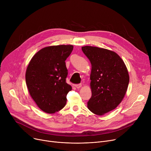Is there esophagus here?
I'll use <instances>...</instances> for the list:
<instances>
[{
    "label": "esophagus",
    "instance_id": "1",
    "mask_svg": "<svg viewBox=\"0 0 151 151\" xmlns=\"http://www.w3.org/2000/svg\"><path fill=\"white\" fill-rule=\"evenodd\" d=\"M82 86V84H76L75 85V87L77 88V89H80L81 87Z\"/></svg>",
    "mask_w": 151,
    "mask_h": 151
}]
</instances>
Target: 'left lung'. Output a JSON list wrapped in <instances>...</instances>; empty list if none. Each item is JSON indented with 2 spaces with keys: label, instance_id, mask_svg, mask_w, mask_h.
<instances>
[{
  "label": "left lung",
  "instance_id": "1",
  "mask_svg": "<svg viewBox=\"0 0 151 151\" xmlns=\"http://www.w3.org/2000/svg\"><path fill=\"white\" fill-rule=\"evenodd\" d=\"M82 51L92 65V96L88 107L93 113L103 115L122 101L129 83L128 71L119 55L112 51L90 46L82 47Z\"/></svg>",
  "mask_w": 151,
  "mask_h": 151
}]
</instances>
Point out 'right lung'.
<instances>
[{
	"label": "right lung",
	"mask_w": 151,
	"mask_h": 151,
	"mask_svg": "<svg viewBox=\"0 0 151 151\" xmlns=\"http://www.w3.org/2000/svg\"><path fill=\"white\" fill-rule=\"evenodd\" d=\"M72 45L45 47L30 61L26 82L30 96L43 111L55 113L67 103L71 87L66 83L68 70L65 60L72 52Z\"/></svg>",
	"instance_id": "right-lung-1"
}]
</instances>
